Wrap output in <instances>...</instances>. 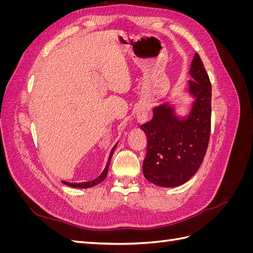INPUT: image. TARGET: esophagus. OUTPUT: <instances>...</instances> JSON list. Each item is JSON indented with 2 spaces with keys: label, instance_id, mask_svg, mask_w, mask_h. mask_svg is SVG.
<instances>
[{
  "label": "esophagus",
  "instance_id": "esophagus-1",
  "mask_svg": "<svg viewBox=\"0 0 253 253\" xmlns=\"http://www.w3.org/2000/svg\"><path fill=\"white\" fill-rule=\"evenodd\" d=\"M149 112H150L149 105H147V104L139 105V108L137 109V112H136L137 120H138L139 122H141V124H143V122H145V121H147V119H148Z\"/></svg>",
  "mask_w": 253,
  "mask_h": 253
}]
</instances>
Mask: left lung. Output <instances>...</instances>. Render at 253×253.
I'll list each match as a JSON object with an SVG mask.
<instances>
[{"instance_id":"8db88e82","label":"left lung","mask_w":253,"mask_h":253,"mask_svg":"<svg viewBox=\"0 0 253 253\" xmlns=\"http://www.w3.org/2000/svg\"><path fill=\"white\" fill-rule=\"evenodd\" d=\"M189 91L195 97L187 119L174 116L166 104L153 110L152 120L140 127L148 139L143 159L144 177L159 187H177L201 167L211 131V82L203 61L195 53L191 63Z\"/></svg>"}]
</instances>
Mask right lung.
<instances>
[{
    "mask_svg": "<svg viewBox=\"0 0 253 253\" xmlns=\"http://www.w3.org/2000/svg\"><path fill=\"white\" fill-rule=\"evenodd\" d=\"M115 148H116V145L112 149L111 153H110V156H109V159H108V163H106V166L104 168V170L102 171V173L98 176V177L94 180L91 181H85V182H68V181H62L64 185L66 186H70V187H73V188H90V187H94L96 185H98L99 182H101L105 177L106 175H108V170H109V166H110V163H111V158H112V155H113V152L115 150Z\"/></svg>",
    "mask_w": 253,
    "mask_h": 253,
    "instance_id": "obj_1",
    "label": "right lung"
}]
</instances>
